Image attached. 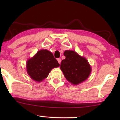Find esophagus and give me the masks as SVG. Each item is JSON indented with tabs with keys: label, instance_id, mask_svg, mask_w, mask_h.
<instances>
[{
	"label": "esophagus",
	"instance_id": "esophagus-1",
	"mask_svg": "<svg viewBox=\"0 0 120 120\" xmlns=\"http://www.w3.org/2000/svg\"><path fill=\"white\" fill-rule=\"evenodd\" d=\"M57 60H58V62H59V64H61V59L59 58V59H58Z\"/></svg>",
	"mask_w": 120,
	"mask_h": 120
}]
</instances>
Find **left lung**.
I'll return each instance as SVG.
<instances>
[{"mask_svg":"<svg viewBox=\"0 0 120 120\" xmlns=\"http://www.w3.org/2000/svg\"><path fill=\"white\" fill-rule=\"evenodd\" d=\"M66 59L62 60L60 69L65 78L73 85H77L86 80L92 71V68L86 58L72 50L64 53Z\"/></svg>","mask_w":120,"mask_h":120,"instance_id":"obj_1","label":"left lung"}]
</instances>
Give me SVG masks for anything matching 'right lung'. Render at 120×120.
I'll return each instance as SVG.
<instances>
[{"label":"right lung","mask_w":120,"mask_h":120,"mask_svg":"<svg viewBox=\"0 0 120 120\" xmlns=\"http://www.w3.org/2000/svg\"><path fill=\"white\" fill-rule=\"evenodd\" d=\"M60 66L58 61L48 50H40L26 62V71L36 82H41L48 77L52 69Z\"/></svg>","instance_id":"right-lung-1"}]
</instances>
